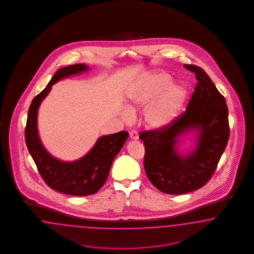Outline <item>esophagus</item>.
<instances>
[{
  "label": "esophagus",
  "instance_id": "esophagus-1",
  "mask_svg": "<svg viewBox=\"0 0 254 254\" xmlns=\"http://www.w3.org/2000/svg\"><path fill=\"white\" fill-rule=\"evenodd\" d=\"M129 137H130L131 139H138V132L136 130L130 131V133H129Z\"/></svg>",
  "mask_w": 254,
  "mask_h": 254
}]
</instances>
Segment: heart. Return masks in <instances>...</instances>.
I'll return each mask as SVG.
<instances>
[{
    "label": "heart",
    "instance_id": "1",
    "mask_svg": "<svg viewBox=\"0 0 254 254\" xmlns=\"http://www.w3.org/2000/svg\"><path fill=\"white\" fill-rule=\"evenodd\" d=\"M169 75L158 72L140 79L127 92L128 106L132 110L145 109L144 123L151 129H161L172 123L185 105L187 90L179 84H171ZM124 116L132 117L129 110Z\"/></svg>",
    "mask_w": 254,
    "mask_h": 254
}]
</instances>
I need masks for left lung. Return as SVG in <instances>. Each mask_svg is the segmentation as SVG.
<instances>
[{
  "label": "left lung",
  "mask_w": 254,
  "mask_h": 254,
  "mask_svg": "<svg viewBox=\"0 0 254 254\" xmlns=\"http://www.w3.org/2000/svg\"><path fill=\"white\" fill-rule=\"evenodd\" d=\"M197 84L183 115L168 127L143 131L144 169L150 182L161 192L181 194L206 185L213 175L229 138L228 108L208 74L195 65H185ZM193 130L196 148L180 154L179 137Z\"/></svg>",
  "instance_id": "8db88e82"
}]
</instances>
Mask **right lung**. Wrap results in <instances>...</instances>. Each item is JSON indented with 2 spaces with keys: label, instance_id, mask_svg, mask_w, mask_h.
Listing matches in <instances>:
<instances>
[{
  "label": "right lung",
  "instance_id": "obj_1",
  "mask_svg": "<svg viewBox=\"0 0 254 254\" xmlns=\"http://www.w3.org/2000/svg\"><path fill=\"white\" fill-rule=\"evenodd\" d=\"M88 69L85 64H74L59 69L46 88L31 101L25 128L28 150L46 185L58 192L77 196L93 194L103 186L112 163L127 141L128 133L120 131L102 136L82 158L72 162L62 161L43 146L37 128V115L41 102L50 92L52 85L63 78L80 74Z\"/></svg>",
  "mask_w": 254,
  "mask_h": 254
}]
</instances>
